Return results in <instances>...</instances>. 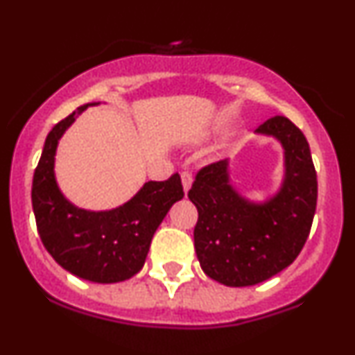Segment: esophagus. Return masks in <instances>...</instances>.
Listing matches in <instances>:
<instances>
[{
	"label": "esophagus",
	"instance_id": "esophagus-1",
	"mask_svg": "<svg viewBox=\"0 0 355 355\" xmlns=\"http://www.w3.org/2000/svg\"><path fill=\"white\" fill-rule=\"evenodd\" d=\"M182 185H184V192L187 193L189 190H190V187H192V173H189V171H182Z\"/></svg>",
	"mask_w": 355,
	"mask_h": 355
}]
</instances>
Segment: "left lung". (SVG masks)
I'll use <instances>...</instances> for the list:
<instances>
[{"label":"left lung","instance_id":"8db88e82","mask_svg":"<svg viewBox=\"0 0 355 355\" xmlns=\"http://www.w3.org/2000/svg\"><path fill=\"white\" fill-rule=\"evenodd\" d=\"M255 134L274 137L284 151L281 187L266 200H250L231 184L230 159L197 173L189 199L199 211L193 246L200 267L230 287L274 277L296 260L311 230L318 182L311 151L289 119L275 115Z\"/></svg>","mask_w":355,"mask_h":355}]
</instances>
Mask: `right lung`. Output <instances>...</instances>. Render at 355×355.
I'll list each match as a JSON object with an SVG mask.
<instances>
[{
    "instance_id": "right-lung-1",
    "label": "right lung",
    "mask_w": 355,
    "mask_h": 355,
    "mask_svg": "<svg viewBox=\"0 0 355 355\" xmlns=\"http://www.w3.org/2000/svg\"><path fill=\"white\" fill-rule=\"evenodd\" d=\"M87 103L52 128L32 182L37 231L52 259L76 277L114 284L136 275L146 262L153 234L177 200L184 197L180 175L165 182H146L136 196L109 211L74 206L55 180V151Z\"/></svg>"
}]
</instances>
